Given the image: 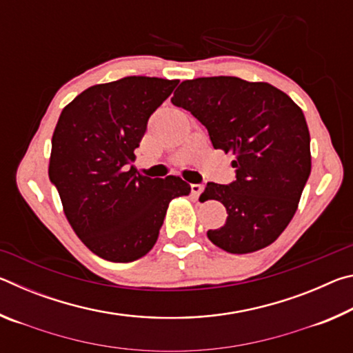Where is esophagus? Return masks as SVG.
I'll return each mask as SVG.
<instances>
[{
  "mask_svg": "<svg viewBox=\"0 0 353 353\" xmlns=\"http://www.w3.org/2000/svg\"><path fill=\"white\" fill-rule=\"evenodd\" d=\"M202 191H204V185H202V183H191V194H193L196 199L199 198V194L202 193Z\"/></svg>",
  "mask_w": 353,
  "mask_h": 353,
  "instance_id": "obj_1",
  "label": "esophagus"
}]
</instances>
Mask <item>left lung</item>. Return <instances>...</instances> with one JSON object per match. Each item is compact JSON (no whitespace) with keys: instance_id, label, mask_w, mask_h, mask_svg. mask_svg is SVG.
I'll return each instance as SVG.
<instances>
[{"instance_id":"8db88e82","label":"left lung","mask_w":353,"mask_h":353,"mask_svg":"<svg viewBox=\"0 0 353 353\" xmlns=\"http://www.w3.org/2000/svg\"><path fill=\"white\" fill-rule=\"evenodd\" d=\"M171 103L204 124L214 149L235 155V181L208 182L201 194L223 202L229 214L208 240L230 254L270 246L294 216L312 171L301 107L271 83L234 76L183 81Z\"/></svg>"}]
</instances>
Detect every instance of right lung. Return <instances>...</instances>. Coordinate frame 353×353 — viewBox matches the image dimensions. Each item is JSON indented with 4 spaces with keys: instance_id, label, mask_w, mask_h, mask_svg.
<instances>
[{
    "instance_id": "obj_1",
    "label": "right lung",
    "mask_w": 353,
    "mask_h": 353,
    "mask_svg": "<svg viewBox=\"0 0 353 353\" xmlns=\"http://www.w3.org/2000/svg\"><path fill=\"white\" fill-rule=\"evenodd\" d=\"M177 83L146 76L98 83L59 117L48 174L70 225L101 259L129 263L146 255L171 199L190 194L181 177L151 179L129 166L149 117Z\"/></svg>"
}]
</instances>
